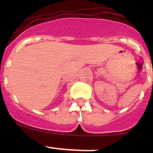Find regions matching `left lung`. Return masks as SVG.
I'll use <instances>...</instances> for the list:
<instances>
[{
	"mask_svg": "<svg viewBox=\"0 0 153 153\" xmlns=\"http://www.w3.org/2000/svg\"><path fill=\"white\" fill-rule=\"evenodd\" d=\"M152 84H153V82H152Z\"/></svg>",
	"mask_w": 153,
	"mask_h": 153,
	"instance_id": "8db88e82",
	"label": "left lung"
}]
</instances>
